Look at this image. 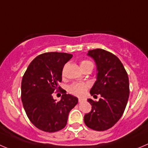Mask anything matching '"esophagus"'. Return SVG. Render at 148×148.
I'll return each instance as SVG.
<instances>
[{
  "label": "esophagus",
  "instance_id": "1",
  "mask_svg": "<svg viewBox=\"0 0 148 148\" xmlns=\"http://www.w3.org/2000/svg\"><path fill=\"white\" fill-rule=\"evenodd\" d=\"M85 101H86L85 99H82V98H79V102H83Z\"/></svg>",
  "mask_w": 148,
  "mask_h": 148
}]
</instances>
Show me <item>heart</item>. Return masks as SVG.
I'll use <instances>...</instances> for the list:
<instances>
[{
	"label": "heart",
	"instance_id": "heart-1",
	"mask_svg": "<svg viewBox=\"0 0 148 148\" xmlns=\"http://www.w3.org/2000/svg\"><path fill=\"white\" fill-rule=\"evenodd\" d=\"M88 66H93L92 63L88 60H82L80 62L81 69ZM88 89V85L85 83H74L71 85L69 88L70 93L75 96H82L85 93V91Z\"/></svg>",
	"mask_w": 148,
	"mask_h": 148
}]
</instances>
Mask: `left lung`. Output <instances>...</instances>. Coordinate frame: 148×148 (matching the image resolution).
Here are the masks:
<instances>
[{
    "label": "left lung",
    "mask_w": 148,
    "mask_h": 148,
    "mask_svg": "<svg viewBox=\"0 0 148 148\" xmlns=\"http://www.w3.org/2000/svg\"><path fill=\"white\" fill-rule=\"evenodd\" d=\"M87 55L96 65V81L91 88V96L100 94L99 101L88 99L90 112L85 114L88 128L105 131L112 127L122 117L129 96V80L123 65L117 56L102 49L88 51Z\"/></svg>",
    "instance_id": "obj_1"
}]
</instances>
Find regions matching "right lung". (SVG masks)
<instances>
[{
	"label": "right lung",
	"mask_w": 148,
	"mask_h": 148,
	"mask_svg": "<svg viewBox=\"0 0 148 148\" xmlns=\"http://www.w3.org/2000/svg\"><path fill=\"white\" fill-rule=\"evenodd\" d=\"M71 54L47 52L37 56L27 67L22 79L21 99L27 118L36 128L46 132L63 129L70 111L78 103L71 94H64L59 102L53 99L55 90L62 88L64 65L72 58Z\"/></svg>",
	"instance_id": "obj_1"
}]
</instances>
